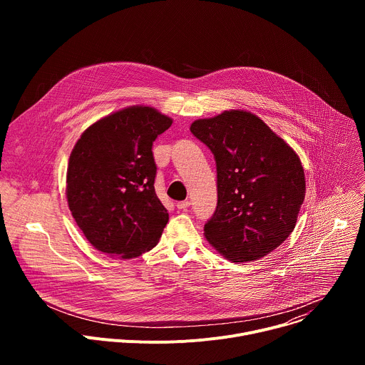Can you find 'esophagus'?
Returning a JSON list of instances; mask_svg holds the SVG:
<instances>
[{"instance_id": "esophagus-1", "label": "esophagus", "mask_w": 365, "mask_h": 365, "mask_svg": "<svg viewBox=\"0 0 365 365\" xmlns=\"http://www.w3.org/2000/svg\"><path fill=\"white\" fill-rule=\"evenodd\" d=\"M189 205H190L189 200H180L176 203V207L178 210H186V207H189Z\"/></svg>"}]
</instances>
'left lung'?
<instances>
[{
  "label": "left lung",
  "mask_w": 365,
  "mask_h": 365,
  "mask_svg": "<svg viewBox=\"0 0 365 365\" xmlns=\"http://www.w3.org/2000/svg\"><path fill=\"white\" fill-rule=\"evenodd\" d=\"M217 162L218 203L203 234L232 263L258 259L294 230L306 193L296 151L257 115L230 110L192 123Z\"/></svg>",
  "instance_id": "8db88e82"
}]
</instances>
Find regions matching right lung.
<instances>
[{
  "label": "right lung",
  "mask_w": 365,
  "mask_h": 365,
  "mask_svg": "<svg viewBox=\"0 0 365 365\" xmlns=\"http://www.w3.org/2000/svg\"><path fill=\"white\" fill-rule=\"evenodd\" d=\"M172 123L151 107L133 106L98 120L76 141L66 197L76 225L98 251L133 258L159 242L169 214L154 190L151 147Z\"/></svg>",
  "instance_id": "add662e5"
}]
</instances>
